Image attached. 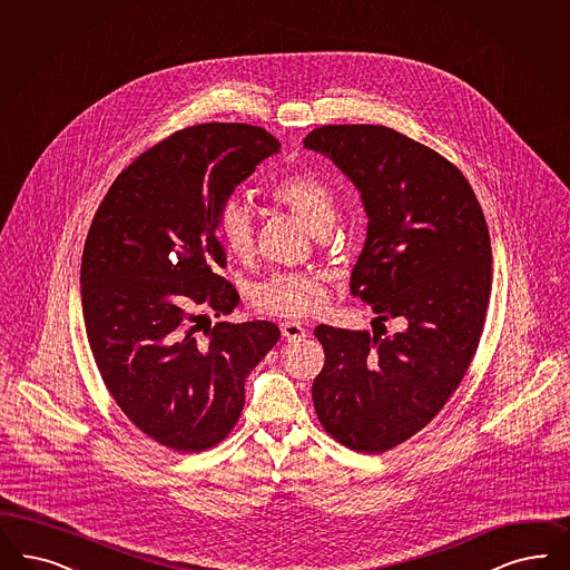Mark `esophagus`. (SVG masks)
Listing matches in <instances>:
<instances>
[{
    "label": "esophagus",
    "mask_w": 570,
    "mask_h": 570,
    "mask_svg": "<svg viewBox=\"0 0 570 570\" xmlns=\"http://www.w3.org/2000/svg\"><path fill=\"white\" fill-rule=\"evenodd\" d=\"M281 334L287 337L289 342H299V340L306 337V330H304L302 323H297V321H285V323L281 325Z\"/></svg>",
    "instance_id": "1"
}]
</instances>
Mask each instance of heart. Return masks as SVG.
<instances>
[{"mask_svg":"<svg viewBox=\"0 0 570 570\" xmlns=\"http://www.w3.org/2000/svg\"><path fill=\"white\" fill-rule=\"evenodd\" d=\"M276 205L295 215L306 228L323 234L336 217L332 188L313 173H295L276 181L271 190ZM219 238L238 259H249L255 252L254 217L243 203H228L219 213ZM254 302L266 313L306 316L327 304L325 276L316 273H283L271 276L255 289Z\"/></svg>","mask_w":570,"mask_h":570,"instance_id":"obj_1","label":"heart"}]
</instances>
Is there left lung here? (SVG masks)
<instances>
[{
    "label": "left lung",
    "mask_w": 570,
    "mask_h": 570,
    "mask_svg": "<svg viewBox=\"0 0 570 570\" xmlns=\"http://www.w3.org/2000/svg\"><path fill=\"white\" fill-rule=\"evenodd\" d=\"M304 148L361 191L367 234L351 292L374 321H405L393 336L315 330L325 351L313 382L318 421L346 448L380 454L433 421L461 384L484 327L490 234L463 173L393 128L330 125Z\"/></svg>",
    "instance_id": "1"
}]
</instances>
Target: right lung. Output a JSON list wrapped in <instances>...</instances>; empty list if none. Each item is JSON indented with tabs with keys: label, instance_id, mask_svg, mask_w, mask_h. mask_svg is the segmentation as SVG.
<instances>
[{
	"label": "right lung",
	"instance_id": "add662e5",
	"mask_svg": "<svg viewBox=\"0 0 570 570\" xmlns=\"http://www.w3.org/2000/svg\"><path fill=\"white\" fill-rule=\"evenodd\" d=\"M278 149L259 127L184 128L116 177L86 236L82 313L97 367L128 421L173 450H207L233 431L245 380L281 336L271 321L212 325L238 304L217 275L219 213Z\"/></svg>",
	"mask_w": 570,
	"mask_h": 570
}]
</instances>
